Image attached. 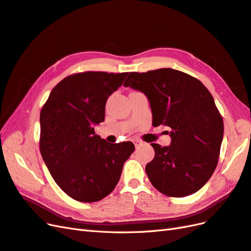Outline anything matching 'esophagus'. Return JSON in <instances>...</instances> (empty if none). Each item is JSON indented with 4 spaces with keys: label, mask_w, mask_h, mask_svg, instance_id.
<instances>
[{
    "label": "esophagus",
    "mask_w": 251,
    "mask_h": 251,
    "mask_svg": "<svg viewBox=\"0 0 251 251\" xmlns=\"http://www.w3.org/2000/svg\"><path fill=\"white\" fill-rule=\"evenodd\" d=\"M132 142H133L134 146L137 147V148H139V147L143 144V142H142V141H140V140H138V139H133V140H132Z\"/></svg>",
    "instance_id": "1"
}]
</instances>
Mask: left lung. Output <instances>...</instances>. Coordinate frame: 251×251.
Listing matches in <instances>:
<instances>
[{"label": "left lung", "mask_w": 251, "mask_h": 251, "mask_svg": "<svg viewBox=\"0 0 251 251\" xmlns=\"http://www.w3.org/2000/svg\"><path fill=\"white\" fill-rule=\"evenodd\" d=\"M144 94L154 127L170 128L169 146L150 144L154 157L146 165L153 187L164 195H192L208 182L218 165L224 134L223 119L198 78L171 68L130 73L124 83Z\"/></svg>", "instance_id": "left-lung-1"}]
</instances>
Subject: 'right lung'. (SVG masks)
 <instances>
[{
	"mask_svg": "<svg viewBox=\"0 0 251 251\" xmlns=\"http://www.w3.org/2000/svg\"><path fill=\"white\" fill-rule=\"evenodd\" d=\"M128 73L87 71L62 80L40 114V151L59 187L78 202L104 199L116 187L131 142L111 143L95 132L105 120L107 99Z\"/></svg>",
	"mask_w": 251,
	"mask_h": 251,
	"instance_id": "1",
	"label": "right lung"
}]
</instances>
